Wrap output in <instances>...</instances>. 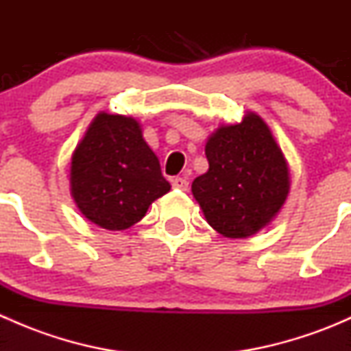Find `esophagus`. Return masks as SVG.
<instances>
[{"mask_svg":"<svg viewBox=\"0 0 351 351\" xmlns=\"http://www.w3.org/2000/svg\"><path fill=\"white\" fill-rule=\"evenodd\" d=\"M171 185H173V189L182 190V192H186V190H189V182H186L185 178H180V176H176V178H173Z\"/></svg>","mask_w":351,"mask_h":351,"instance_id":"esophagus-1","label":"esophagus"}]
</instances>
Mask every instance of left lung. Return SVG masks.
<instances>
[{"instance_id":"obj_1","label":"left lung","mask_w":351,"mask_h":351,"mask_svg":"<svg viewBox=\"0 0 351 351\" xmlns=\"http://www.w3.org/2000/svg\"><path fill=\"white\" fill-rule=\"evenodd\" d=\"M205 156L208 169L193 180L192 193L208 226L231 239L267 228L290 192L289 165L268 123L246 112L239 123L219 125Z\"/></svg>"}]
</instances>
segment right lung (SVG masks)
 <instances>
[{"label": "right lung", "mask_w": 351, "mask_h": 351, "mask_svg": "<svg viewBox=\"0 0 351 351\" xmlns=\"http://www.w3.org/2000/svg\"><path fill=\"white\" fill-rule=\"evenodd\" d=\"M69 189L81 214L108 231L139 222L169 192L139 120L100 112L71 158Z\"/></svg>", "instance_id": "add662e5"}]
</instances>
